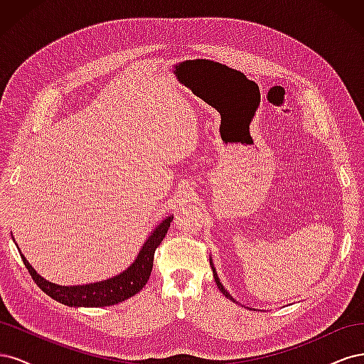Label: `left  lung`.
<instances>
[{
    "instance_id": "left-lung-1",
    "label": "left lung",
    "mask_w": 364,
    "mask_h": 364,
    "mask_svg": "<svg viewBox=\"0 0 364 364\" xmlns=\"http://www.w3.org/2000/svg\"><path fill=\"white\" fill-rule=\"evenodd\" d=\"M209 264H211V269H213V273H214V281H215V284H217L218 290L222 291V293L228 297V299H230V301H234V302H235L234 297L228 293V290H225V287L222 285V282H220V279H218V277H217V272H215V267H214V264H213V259H211V258H209Z\"/></svg>"
}]
</instances>
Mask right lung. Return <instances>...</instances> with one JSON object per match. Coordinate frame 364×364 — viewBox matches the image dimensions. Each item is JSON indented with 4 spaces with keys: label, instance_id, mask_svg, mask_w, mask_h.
<instances>
[{
    "label": "right lung",
    "instance_id": "right-lung-1",
    "mask_svg": "<svg viewBox=\"0 0 364 364\" xmlns=\"http://www.w3.org/2000/svg\"><path fill=\"white\" fill-rule=\"evenodd\" d=\"M173 217H165L162 222L153 229L151 235L142 245L136 259L130 266L121 272L114 278L105 281H98L94 284L85 285H59L43 279L36 270L30 266L27 258L21 253V258L26 264L28 273L33 281L38 284V287L47 293L54 301H58L68 306H109L118 302H123L129 297L136 294L147 284L150 273L153 269V257L155 250L161 245L165 234L168 232V228ZM19 249V247H18Z\"/></svg>",
    "mask_w": 364,
    "mask_h": 364
}]
</instances>
